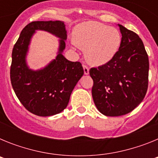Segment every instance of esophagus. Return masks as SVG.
Segmentation results:
<instances>
[{
  "instance_id": "obj_1",
  "label": "esophagus",
  "mask_w": 158,
  "mask_h": 158,
  "mask_svg": "<svg viewBox=\"0 0 158 158\" xmlns=\"http://www.w3.org/2000/svg\"><path fill=\"white\" fill-rule=\"evenodd\" d=\"M83 69H84V73H85V74L88 75L89 73V67L85 65H83Z\"/></svg>"
}]
</instances>
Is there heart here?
Here are the masks:
<instances>
[{
    "label": "heart",
    "instance_id": "obj_1",
    "mask_svg": "<svg viewBox=\"0 0 158 158\" xmlns=\"http://www.w3.org/2000/svg\"><path fill=\"white\" fill-rule=\"evenodd\" d=\"M73 35L75 45L85 50L86 60L93 65L110 62L121 43V35L116 28L96 21L77 25Z\"/></svg>",
    "mask_w": 158,
    "mask_h": 158
}]
</instances>
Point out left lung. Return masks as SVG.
I'll use <instances>...</instances> for the list:
<instances>
[{
  "mask_svg": "<svg viewBox=\"0 0 158 158\" xmlns=\"http://www.w3.org/2000/svg\"><path fill=\"white\" fill-rule=\"evenodd\" d=\"M120 47L107 63L92 68L93 101L106 116H120L133 111L143 100L148 89L149 58L139 36L118 24Z\"/></svg>",
  "mask_w": 158,
  "mask_h": 158,
  "instance_id": "obj_1",
  "label": "left lung"
}]
</instances>
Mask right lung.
I'll use <instances>...</instances> for the list:
<instances>
[{"instance_id": "1", "label": "right lung", "mask_w": 158, "mask_h": 158, "mask_svg": "<svg viewBox=\"0 0 158 158\" xmlns=\"http://www.w3.org/2000/svg\"><path fill=\"white\" fill-rule=\"evenodd\" d=\"M38 30L59 37L55 60L44 68L33 71L26 62L28 46ZM67 31L64 22L34 21L22 30L12 54L10 79L13 90L23 107L39 116H51L62 112L68 105L70 95L84 74L79 62H70L63 56Z\"/></svg>"}]
</instances>
